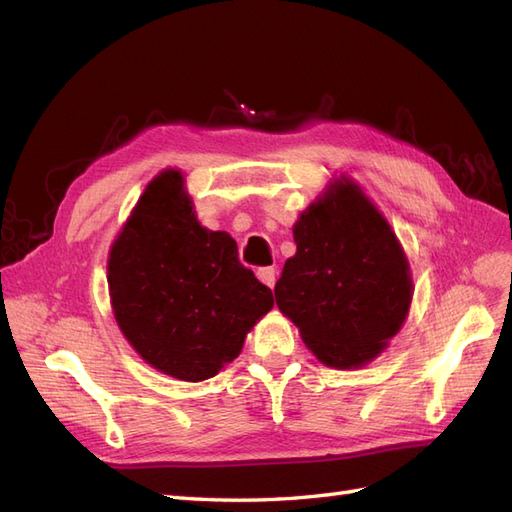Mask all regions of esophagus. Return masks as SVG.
I'll return each mask as SVG.
<instances>
[{"label":"esophagus","instance_id":"34e87169","mask_svg":"<svg viewBox=\"0 0 512 512\" xmlns=\"http://www.w3.org/2000/svg\"><path fill=\"white\" fill-rule=\"evenodd\" d=\"M256 275H258V280H260L262 284H265V286H269V288L275 286V275H277L275 267H260V269L256 271Z\"/></svg>","mask_w":512,"mask_h":512}]
</instances>
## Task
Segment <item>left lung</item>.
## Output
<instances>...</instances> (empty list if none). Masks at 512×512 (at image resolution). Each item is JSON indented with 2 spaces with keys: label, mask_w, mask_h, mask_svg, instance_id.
Listing matches in <instances>:
<instances>
[{
  "label": "left lung",
  "mask_w": 512,
  "mask_h": 512,
  "mask_svg": "<svg viewBox=\"0 0 512 512\" xmlns=\"http://www.w3.org/2000/svg\"><path fill=\"white\" fill-rule=\"evenodd\" d=\"M292 232L297 254L275 284L277 307L324 365H365L401 329L412 301L410 267L391 226L344 179Z\"/></svg>",
  "instance_id": "left-lung-1"
}]
</instances>
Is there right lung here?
Wrapping results in <instances>:
<instances>
[{"label":"right lung","instance_id":"obj_1","mask_svg":"<svg viewBox=\"0 0 512 512\" xmlns=\"http://www.w3.org/2000/svg\"><path fill=\"white\" fill-rule=\"evenodd\" d=\"M108 288L121 333L179 380L213 378L235 361L273 292L239 262L228 232L198 224L179 170H164L111 247Z\"/></svg>","mask_w":512,"mask_h":512}]
</instances>
